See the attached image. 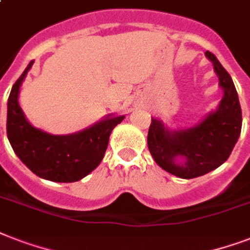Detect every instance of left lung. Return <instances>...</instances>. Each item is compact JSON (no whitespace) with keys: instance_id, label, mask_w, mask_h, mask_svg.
Segmentation results:
<instances>
[{"instance_id":"left-lung-1","label":"left lung","mask_w":250,"mask_h":250,"mask_svg":"<svg viewBox=\"0 0 250 250\" xmlns=\"http://www.w3.org/2000/svg\"><path fill=\"white\" fill-rule=\"evenodd\" d=\"M223 90L219 105L189 128H171L152 118L148 148L156 164L182 179L205 175L225 164L241 132V107L229 74L213 53L206 52Z\"/></svg>"}]
</instances>
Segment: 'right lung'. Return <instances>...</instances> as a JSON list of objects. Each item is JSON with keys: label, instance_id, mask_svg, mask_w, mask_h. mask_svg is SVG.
<instances>
[{"label": "right lung", "instance_id": "obj_1", "mask_svg": "<svg viewBox=\"0 0 250 250\" xmlns=\"http://www.w3.org/2000/svg\"><path fill=\"white\" fill-rule=\"evenodd\" d=\"M32 64L31 61L10 92L7 139L19 160L37 176L57 183L78 182L101 164L110 133L125 115L109 114L90 127L70 135H52L37 128L19 106L21 86Z\"/></svg>", "mask_w": 250, "mask_h": 250}]
</instances>
